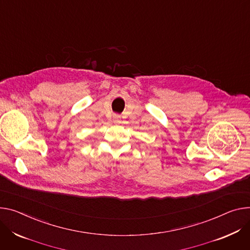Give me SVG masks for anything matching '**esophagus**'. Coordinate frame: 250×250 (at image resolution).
I'll list each match as a JSON object with an SVG mask.
<instances>
[{
	"label": "esophagus",
	"instance_id": "1",
	"mask_svg": "<svg viewBox=\"0 0 250 250\" xmlns=\"http://www.w3.org/2000/svg\"><path fill=\"white\" fill-rule=\"evenodd\" d=\"M112 122L115 123V124H121V123H122V121H121V117H120V116L115 115V116H113V118H112Z\"/></svg>",
	"mask_w": 250,
	"mask_h": 250
}]
</instances>
